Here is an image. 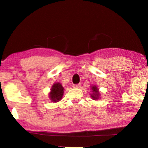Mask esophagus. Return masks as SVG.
<instances>
[{
	"label": "esophagus",
	"instance_id": "esophagus-1",
	"mask_svg": "<svg viewBox=\"0 0 148 148\" xmlns=\"http://www.w3.org/2000/svg\"><path fill=\"white\" fill-rule=\"evenodd\" d=\"M80 86H81V84H80L73 85V87H74V88H79V87H80Z\"/></svg>",
	"mask_w": 148,
	"mask_h": 148
}]
</instances>
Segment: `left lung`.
Returning a JSON list of instances; mask_svg holds the SVG:
<instances>
[{"instance_id": "obj_1", "label": "left lung", "mask_w": 148, "mask_h": 148, "mask_svg": "<svg viewBox=\"0 0 148 148\" xmlns=\"http://www.w3.org/2000/svg\"><path fill=\"white\" fill-rule=\"evenodd\" d=\"M91 88L92 92V93L90 94L91 98L92 100H94V101H96V100L101 99V93H100L99 89L96 85H95V86L92 85V86H91Z\"/></svg>"}]
</instances>
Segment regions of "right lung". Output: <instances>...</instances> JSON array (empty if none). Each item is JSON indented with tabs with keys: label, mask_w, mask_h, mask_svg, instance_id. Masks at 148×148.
I'll return each instance as SVG.
<instances>
[{
	"label": "right lung",
	"mask_w": 148,
	"mask_h": 148,
	"mask_svg": "<svg viewBox=\"0 0 148 148\" xmlns=\"http://www.w3.org/2000/svg\"><path fill=\"white\" fill-rule=\"evenodd\" d=\"M64 87L59 82L53 84L49 92V98L51 102H57L61 101L64 94Z\"/></svg>",
	"instance_id": "1"
}]
</instances>
